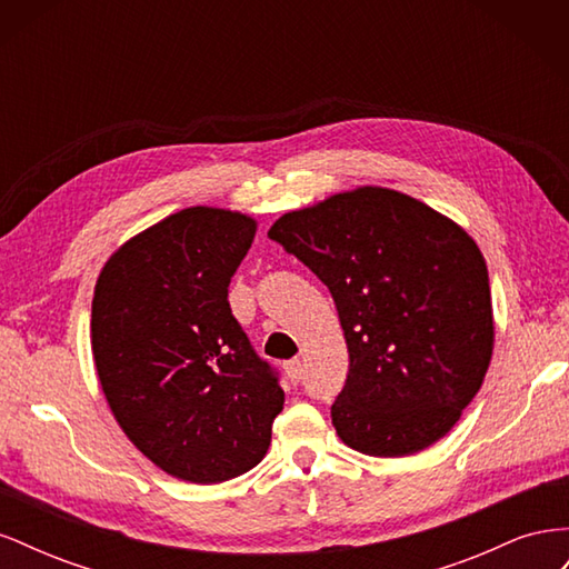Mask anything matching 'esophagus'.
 Returning a JSON list of instances; mask_svg holds the SVG:
<instances>
[{"mask_svg":"<svg viewBox=\"0 0 569 569\" xmlns=\"http://www.w3.org/2000/svg\"><path fill=\"white\" fill-rule=\"evenodd\" d=\"M284 372H287V377H289V382H291V385H299V382H301V377H303L301 360H299V358H291V360H287V363H284Z\"/></svg>","mask_w":569,"mask_h":569,"instance_id":"esophagus-1","label":"esophagus"}]
</instances>
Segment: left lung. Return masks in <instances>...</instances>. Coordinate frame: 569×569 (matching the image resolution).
I'll use <instances>...</instances> for the list:
<instances>
[{"label":"left lung","instance_id":"1","mask_svg":"<svg viewBox=\"0 0 569 569\" xmlns=\"http://www.w3.org/2000/svg\"><path fill=\"white\" fill-rule=\"evenodd\" d=\"M272 242L330 289L349 347L332 425L351 449L399 458L458 422L491 360L485 256L427 203L360 187L284 213Z\"/></svg>","mask_w":569,"mask_h":569}]
</instances>
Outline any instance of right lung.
Here are the masks:
<instances>
[{"label": "right lung", "mask_w": 569, "mask_h": 569, "mask_svg": "<svg viewBox=\"0 0 569 569\" xmlns=\"http://www.w3.org/2000/svg\"><path fill=\"white\" fill-rule=\"evenodd\" d=\"M253 234L242 213L194 206L132 237L94 287L92 353L118 425L153 465L197 485L256 468L284 406L278 370L228 301Z\"/></svg>", "instance_id": "1"}]
</instances>
